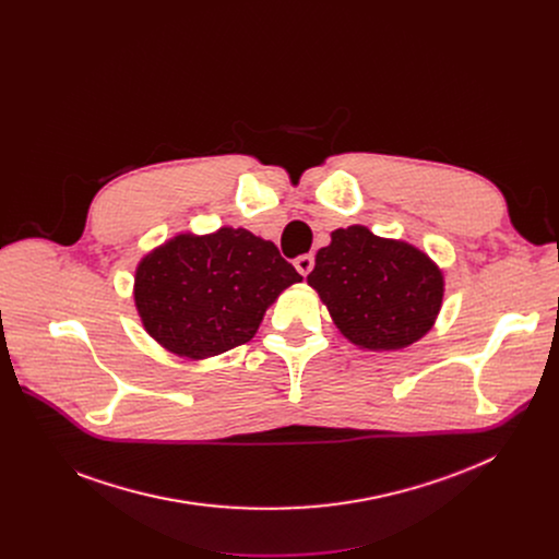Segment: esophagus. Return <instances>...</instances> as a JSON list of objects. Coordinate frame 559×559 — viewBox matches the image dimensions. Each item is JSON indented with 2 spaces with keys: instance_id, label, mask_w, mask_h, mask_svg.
<instances>
[{
  "instance_id": "1",
  "label": "esophagus",
  "mask_w": 559,
  "mask_h": 559,
  "mask_svg": "<svg viewBox=\"0 0 559 559\" xmlns=\"http://www.w3.org/2000/svg\"><path fill=\"white\" fill-rule=\"evenodd\" d=\"M294 267L298 270L300 276H307L311 270H313V257L311 254H302L294 261Z\"/></svg>"
}]
</instances>
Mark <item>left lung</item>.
Listing matches in <instances>:
<instances>
[{
  "mask_svg": "<svg viewBox=\"0 0 559 559\" xmlns=\"http://www.w3.org/2000/svg\"><path fill=\"white\" fill-rule=\"evenodd\" d=\"M341 334L367 352H397L436 325L442 270L416 246L382 238L365 225L338 227L316 252L307 276Z\"/></svg>",
  "mask_w": 559,
  "mask_h": 559,
  "instance_id": "left-lung-1",
  "label": "left lung"
}]
</instances>
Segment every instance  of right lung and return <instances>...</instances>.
Here are the masks:
<instances>
[{"label":"right lung","instance_id":"right-lung-1","mask_svg":"<svg viewBox=\"0 0 559 559\" xmlns=\"http://www.w3.org/2000/svg\"><path fill=\"white\" fill-rule=\"evenodd\" d=\"M302 276L276 246L243 227L177 234L134 272L145 332L170 354L205 360L254 338L272 302Z\"/></svg>","mask_w":559,"mask_h":559}]
</instances>
